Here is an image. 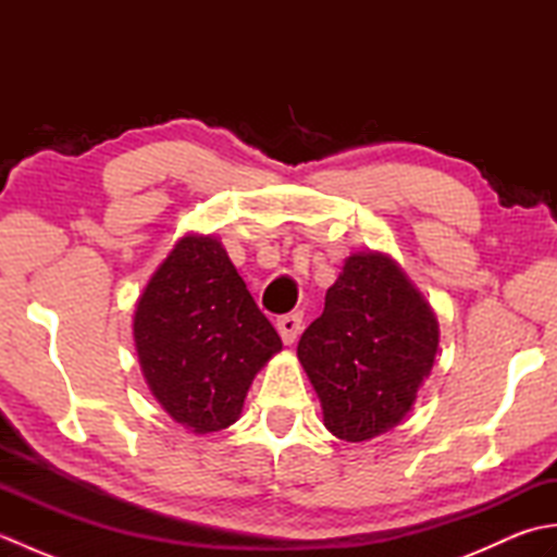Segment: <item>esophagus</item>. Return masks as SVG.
<instances>
[{
    "instance_id": "34e87169",
    "label": "esophagus",
    "mask_w": 557,
    "mask_h": 557,
    "mask_svg": "<svg viewBox=\"0 0 557 557\" xmlns=\"http://www.w3.org/2000/svg\"><path fill=\"white\" fill-rule=\"evenodd\" d=\"M301 313H289V315H282L277 318V333L282 337L285 345H294L297 337L301 335Z\"/></svg>"
}]
</instances>
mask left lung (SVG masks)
<instances>
[{
	"label": "left lung",
	"mask_w": 557,
	"mask_h": 557,
	"mask_svg": "<svg viewBox=\"0 0 557 557\" xmlns=\"http://www.w3.org/2000/svg\"><path fill=\"white\" fill-rule=\"evenodd\" d=\"M437 342L433 309L395 260L351 253L297 347L325 429L347 443L395 429L431 375Z\"/></svg>",
	"instance_id": "8db88e82"
}]
</instances>
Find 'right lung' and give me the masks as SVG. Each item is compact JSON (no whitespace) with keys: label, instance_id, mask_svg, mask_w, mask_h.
I'll list each match as a JSON object with an SVG mask.
<instances>
[{"label":"right lung","instance_id":"add662e5","mask_svg":"<svg viewBox=\"0 0 557 557\" xmlns=\"http://www.w3.org/2000/svg\"><path fill=\"white\" fill-rule=\"evenodd\" d=\"M152 397L198 435L242 417L256 373L282 349L215 236L186 234L152 272L134 313Z\"/></svg>","mask_w":557,"mask_h":557}]
</instances>
